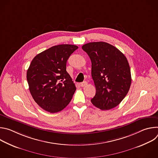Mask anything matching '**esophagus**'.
I'll return each instance as SVG.
<instances>
[{
  "instance_id": "1",
  "label": "esophagus",
  "mask_w": 158,
  "mask_h": 158,
  "mask_svg": "<svg viewBox=\"0 0 158 158\" xmlns=\"http://www.w3.org/2000/svg\"><path fill=\"white\" fill-rule=\"evenodd\" d=\"M87 85V82L86 81H84V82H82L81 83V85L82 87H84V86H85Z\"/></svg>"
}]
</instances>
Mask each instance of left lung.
Returning <instances> with one entry per match:
<instances>
[{
  "label": "left lung",
  "mask_w": 158,
  "mask_h": 158,
  "mask_svg": "<svg viewBox=\"0 0 158 158\" xmlns=\"http://www.w3.org/2000/svg\"><path fill=\"white\" fill-rule=\"evenodd\" d=\"M82 49L91 59V75L96 93L91 100L101 110L116 107L127 95L131 84L130 67L126 56L104 42H89Z\"/></svg>",
  "instance_id": "left-lung-1"
}]
</instances>
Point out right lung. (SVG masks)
Here are the masks:
<instances>
[{
  "label": "right lung",
  "instance_id": "obj_1",
  "mask_svg": "<svg viewBox=\"0 0 158 158\" xmlns=\"http://www.w3.org/2000/svg\"><path fill=\"white\" fill-rule=\"evenodd\" d=\"M77 49L74 45H57L32 59L27 71L29 91L35 102L45 110L59 112L71 101L76 87L66 71V63Z\"/></svg>",
  "mask_w": 158,
  "mask_h": 158
}]
</instances>
